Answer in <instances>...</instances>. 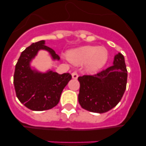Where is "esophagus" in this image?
I'll list each match as a JSON object with an SVG mask.
<instances>
[{"label": "esophagus", "mask_w": 146, "mask_h": 146, "mask_svg": "<svg viewBox=\"0 0 146 146\" xmlns=\"http://www.w3.org/2000/svg\"><path fill=\"white\" fill-rule=\"evenodd\" d=\"M72 78L73 79H77L78 78V74H77V73L76 72H73L72 73Z\"/></svg>", "instance_id": "1"}]
</instances>
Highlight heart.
Returning a JSON list of instances; mask_svg holds the SVG:
<instances>
[{
	"label": "heart",
	"mask_w": 146,
	"mask_h": 146,
	"mask_svg": "<svg viewBox=\"0 0 146 146\" xmlns=\"http://www.w3.org/2000/svg\"><path fill=\"white\" fill-rule=\"evenodd\" d=\"M67 58L74 65L86 64L87 70L94 72L105 65L108 58V52L104 47L85 45L69 51Z\"/></svg>",
	"instance_id": "obj_1"
}]
</instances>
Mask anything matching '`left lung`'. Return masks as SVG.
Listing matches in <instances>:
<instances>
[{
	"mask_svg": "<svg viewBox=\"0 0 146 146\" xmlns=\"http://www.w3.org/2000/svg\"><path fill=\"white\" fill-rule=\"evenodd\" d=\"M80 84L78 101L83 109L104 113L121 101L126 88L127 70L123 55H115L113 65L94 75L78 77Z\"/></svg>",
	"mask_w": 146,
	"mask_h": 146,
	"instance_id": "left-lung-1",
	"label": "left lung"
}]
</instances>
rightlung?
<instances>
[{
  "instance_id": "add662e5",
  "label": "right lung",
  "mask_w": 146,
  "mask_h": 146,
  "mask_svg": "<svg viewBox=\"0 0 146 146\" xmlns=\"http://www.w3.org/2000/svg\"><path fill=\"white\" fill-rule=\"evenodd\" d=\"M44 44L42 40L22 52L14 74L17 97L26 108L34 111L47 110L56 106L62 91L72 79L69 73L59 74L50 70L42 73L31 69L30 63L40 50L47 51L53 60H60L58 55Z\"/></svg>"
}]
</instances>
